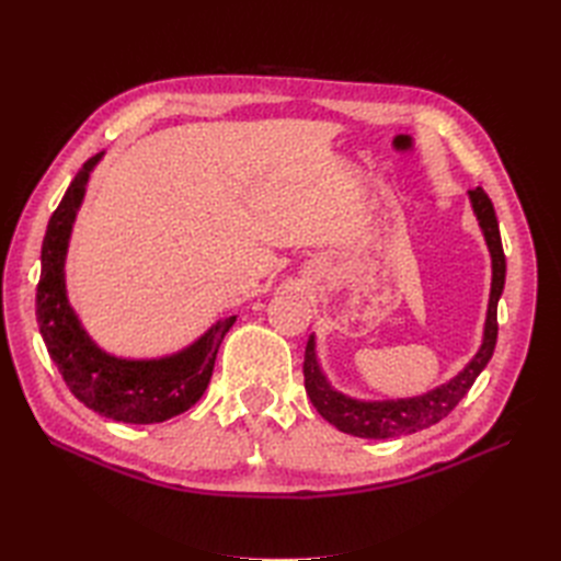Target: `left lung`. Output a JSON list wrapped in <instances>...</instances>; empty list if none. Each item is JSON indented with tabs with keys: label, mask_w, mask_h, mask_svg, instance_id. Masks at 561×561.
I'll return each instance as SVG.
<instances>
[{
	"label": "left lung",
	"mask_w": 561,
	"mask_h": 561,
	"mask_svg": "<svg viewBox=\"0 0 561 561\" xmlns=\"http://www.w3.org/2000/svg\"><path fill=\"white\" fill-rule=\"evenodd\" d=\"M468 198L474 217H478V225L482 229L491 257V290L486 304L482 344L478 353L472 355L468 365L458 371L456 377L426 390V393L414 398L360 400L342 393V390H336L330 383L318 360L316 334H311L307 344V355H304V386H307V396L311 398L318 414L342 433L367 439H386L435 426L437 421H443L454 407L466 398L470 386L480 377V371L486 367L491 355H494L499 334L496 311L505 285V254L501 245V231L494 206H491V201L482 186L468 192Z\"/></svg>",
	"instance_id": "left-lung-1"
}]
</instances>
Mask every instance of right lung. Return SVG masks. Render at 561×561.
I'll return each instance as SVG.
<instances>
[{
	"label": "right lung",
	"mask_w": 561,
	"mask_h": 561,
	"mask_svg": "<svg viewBox=\"0 0 561 561\" xmlns=\"http://www.w3.org/2000/svg\"><path fill=\"white\" fill-rule=\"evenodd\" d=\"M103 157L105 151H100L83 163L48 219L42 243L37 322L50 360L79 402L105 419L145 426L186 412L206 393L217 351L236 316L219 318L190 346L161 358H124L93 342L67 297L65 262L89 178Z\"/></svg>",
	"instance_id": "add662e5"
}]
</instances>
